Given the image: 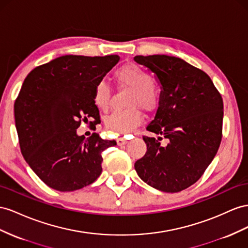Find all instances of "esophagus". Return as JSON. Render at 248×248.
Returning <instances> with one entry per match:
<instances>
[{"instance_id":"34e87169","label":"esophagus","mask_w":248,"mask_h":248,"mask_svg":"<svg viewBox=\"0 0 248 248\" xmlns=\"http://www.w3.org/2000/svg\"><path fill=\"white\" fill-rule=\"evenodd\" d=\"M127 143H128V140H126V139H124V138H118V139H117V144H118L119 146L125 145V144H127Z\"/></svg>"}]
</instances>
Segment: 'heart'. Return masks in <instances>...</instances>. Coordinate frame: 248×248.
I'll return each mask as SVG.
<instances>
[{"label":"heart","mask_w":248,"mask_h":248,"mask_svg":"<svg viewBox=\"0 0 248 248\" xmlns=\"http://www.w3.org/2000/svg\"><path fill=\"white\" fill-rule=\"evenodd\" d=\"M116 81L132 90L128 105L131 108L118 110L105 119V126L109 131L129 133L143 122V116L138 108L151 110L157 103V92L153 85L155 80L148 72L137 64H126L115 73ZM93 103L101 111H106L110 106L111 93L108 85L100 82L96 85L93 96Z\"/></svg>","instance_id":"1"}]
</instances>
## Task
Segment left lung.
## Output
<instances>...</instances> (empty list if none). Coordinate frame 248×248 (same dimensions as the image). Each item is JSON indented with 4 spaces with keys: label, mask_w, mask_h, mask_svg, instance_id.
<instances>
[{
    "label": "left lung",
    "mask_w": 248,
    "mask_h": 248,
    "mask_svg": "<svg viewBox=\"0 0 248 248\" xmlns=\"http://www.w3.org/2000/svg\"><path fill=\"white\" fill-rule=\"evenodd\" d=\"M160 85L158 108L143 137L145 155L137 160L140 178L156 190L176 193L195 184L215 157L222 138L223 101L211 78L184 59L136 56ZM163 136L167 145H160Z\"/></svg>",
    "instance_id": "1"
}]
</instances>
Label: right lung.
Instances as JSON below:
<instances>
[{"label":"right lung","instance_id":"right-lung-1","mask_svg":"<svg viewBox=\"0 0 248 248\" xmlns=\"http://www.w3.org/2000/svg\"><path fill=\"white\" fill-rule=\"evenodd\" d=\"M120 60L118 55H64L32 70L15 103L22 155L50 188L71 192L93 184L102 172L101 152L115 140L93 132L77 135L82 121H99L96 85Z\"/></svg>","mask_w":248,"mask_h":248}]
</instances>
